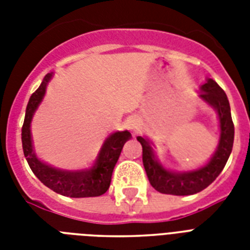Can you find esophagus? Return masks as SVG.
Returning a JSON list of instances; mask_svg holds the SVG:
<instances>
[{
    "instance_id": "esophagus-1",
    "label": "esophagus",
    "mask_w": 250,
    "mask_h": 250,
    "mask_svg": "<svg viewBox=\"0 0 250 250\" xmlns=\"http://www.w3.org/2000/svg\"><path fill=\"white\" fill-rule=\"evenodd\" d=\"M127 128L131 129V131H137V128H139V125H140V122H139V118L136 117H131L127 121Z\"/></svg>"
}]
</instances>
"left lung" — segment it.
<instances>
[{
	"label": "left lung",
	"instance_id": "obj_1",
	"mask_svg": "<svg viewBox=\"0 0 250 250\" xmlns=\"http://www.w3.org/2000/svg\"><path fill=\"white\" fill-rule=\"evenodd\" d=\"M200 89V98L217 110L221 127V136L217 150L205 166L198 170L186 172L167 170L157 160L156 154L153 152L152 141L146 137L137 136V141L143 146V164L149 182L153 188L161 193L188 196L201 192L218 178L232 152L235 127L231 118L229 98L226 96L225 90L213 79L206 80Z\"/></svg>",
	"mask_w": 250,
	"mask_h": 250
}]
</instances>
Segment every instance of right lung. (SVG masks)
I'll list each match as a JSON object with an SVG mask.
<instances>
[{"label": "right lung", "instance_id": "add662e5", "mask_svg": "<svg viewBox=\"0 0 250 250\" xmlns=\"http://www.w3.org/2000/svg\"><path fill=\"white\" fill-rule=\"evenodd\" d=\"M50 78L52 74L45 75L39 89L29 98L28 105L25 109L24 123L21 127V145H23L25 160L39 180L57 193L75 198L101 196L109 189L114 167L121 156L123 145L125 144V141L131 139V133L128 131H122V132L118 131L111 133L102 145L96 162L90 168L68 171L44 164L37 158L33 150L31 122H32L33 113L36 111L37 106L44 97L46 84Z\"/></svg>", "mask_w": 250, "mask_h": 250}]
</instances>
